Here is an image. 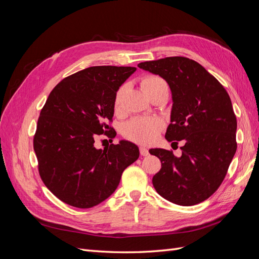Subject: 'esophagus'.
<instances>
[{"instance_id": "esophagus-1", "label": "esophagus", "mask_w": 259, "mask_h": 259, "mask_svg": "<svg viewBox=\"0 0 259 259\" xmlns=\"http://www.w3.org/2000/svg\"><path fill=\"white\" fill-rule=\"evenodd\" d=\"M139 150H140V154H142L143 156H147V155L149 154V150H148V149H147L146 147H144V146L140 147Z\"/></svg>"}]
</instances>
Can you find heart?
<instances>
[{
  "mask_svg": "<svg viewBox=\"0 0 259 259\" xmlns=\"http://www.w3.org/2000/svg\"><path fill=\"white\" fill-rule=\"evenodd\" d=\"M159 85H166L165 81L162 77L156 75H148L142 81V88L145 93L156 88ZM124 94V88L117 90L114 97V110L119 111L122 105ZM162 127V122L155 117L139 116L130 121L124 128V134L128 139L133 140L140 145L151 144L159 135V132Z\"/></svg>",
  "mask_w": 259,
  "mask_h": 259,
  "instance_id": "obj_1",
  "label": "heart"
}]
</instances>
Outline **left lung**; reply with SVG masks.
<instances>
[{
	"instance_id": "8db88e82",
	"label": "left lung",
	"mask_w": 259,
	"mask_h": 259,
	"mask_svg": "<svg viewBox=\"0 0 259 259\" xmlns=\"http://www.w3.org/2000/svg\"><path fill=\"white\" fill-rule=\"evenodd\" d=\"M160 75L171 92L170 124L165 138L180 147L176 156L165 149H150L162 167L152 178L161 197L190 206L208 199L221 186L237 151V119L228 93L197 61L166 57L138 64Z\"/></svg>"
}]
</instances>
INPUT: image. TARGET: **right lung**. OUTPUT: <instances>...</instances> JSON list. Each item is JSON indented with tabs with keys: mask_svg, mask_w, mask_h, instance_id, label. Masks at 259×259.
Returning <instances> with one entry per match:
<instances>
[{
	"mask_svg": "<svg viewBox=\"0 0 259 259\" xmlns=\"http://www.w3.org/2000/svg\"><path fill=\"white\" fill-rule=\"evenodd\" d=\"M134 67L96 66L60 81L41 110L33 148L45 186L67 204L90 208L108 199L123 170L139 158L138 147L120 140L104 150L95 137L109 127L114 97Z\"/></svg>",
	"mask_w": 259,
	"mask_h": 259,
	"instance_id": "obj_1",
	"label": "right lung"
}]
</instances>
